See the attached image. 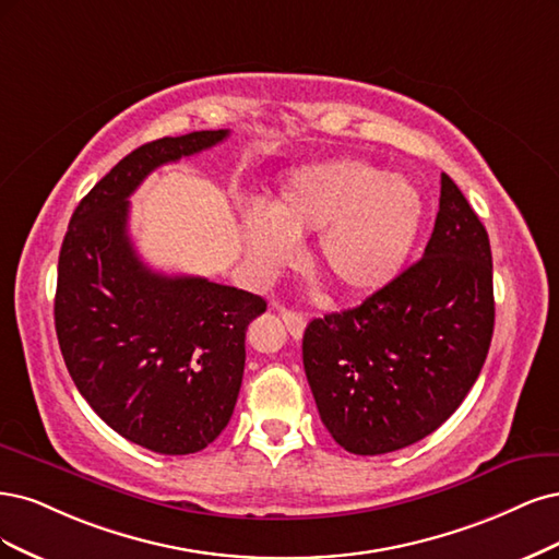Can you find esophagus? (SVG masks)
Here are the masks:
<instances>
[{"mask_svg": "<svg viewBox=\"0 0 559 559\" xmlns=\"http://www.w3.org/2000/svg\"><path fill=\"white\" fill-rule=\"evenodd\" d=\"M281 318L285 322L287 332H290L295 338H301L304 334V328H306V318L297 311H290V309H281Z\"/></svg>", "mask_w": 559, "mask_h": 559, "instance_id": "34e87169", "label": "esophagus"}]
</instances>
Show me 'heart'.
<instances>
[{
	"mask_svg": "<svg viewBox=\"0 0 559 559\" xmlns=\"http://www.w3.org/2000/svg\"><path fill=\"white\" fill-rule=\"evenodd\" d=\"M248 255L262 269L295 260L318 237V264L341 293L365 297L400 276L423 223V197L402 174L334 159L285 178L269 209L243 211Z\"/></svg>",
	"mask_w": 559,
	"mask_h": 559,
	"instance_id": "heart-1",
	"label": "heart"
}]
</instances>
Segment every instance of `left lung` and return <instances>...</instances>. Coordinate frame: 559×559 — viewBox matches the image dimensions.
<instances>
[{
    "label": "left lung",
    "instance_id": "left-lung-1",
    "mask_svg": "<svg viewBox=\"0 0 559 559\" xmlns=\"http://www.w3.org/2000/svg\"><path fill=\"white\" fill-rule=\"evenodd\" d=\"M495 330L490 239L441 174L423 258L355 309L304 332V371L322 425L355 455H383L441 427L469 394Z\"/></svg>",
    "mask_w": 559,
    "mask_h": 559
}]
</instances>
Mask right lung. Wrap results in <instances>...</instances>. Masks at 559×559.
I'll list each match as a JSON object with an SVG mask.
<instances>
[{"mask_svg": "<svg viewBox=\"0 0 559 559\" xmlns=\"http://www.w3.org/2000/svg\"><path fill=\"white\" fill-rule=\"evenodd\" d=\"M204 130L143 143L90 190L64 234L56 332L64 365L97 416L159 455L200 453L227 427L246 365V330L266 301L141 262L130 194L153 169L227 139Z\"/></svg>", "mask_w": 559, "mask_h": 559, "instance_id": "1", "label": "right lung"}]
</instances>
